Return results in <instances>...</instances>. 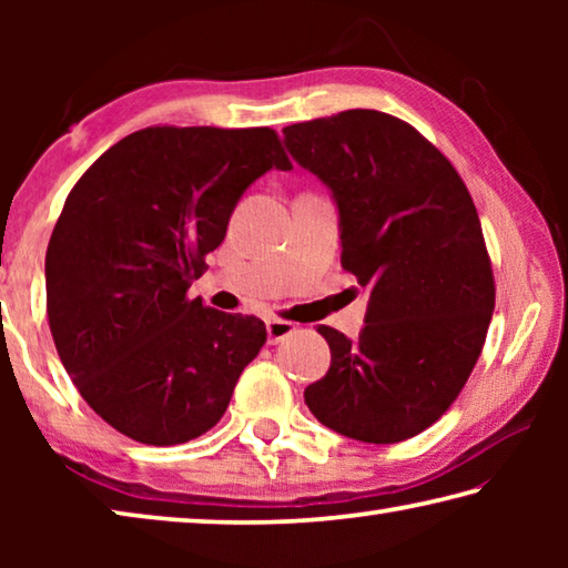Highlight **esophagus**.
Here are the masks:
<instances>
[{
  "mask_svg": "<svg viewBox=\"0 0 568 568\" xmlns=\"http://www.w3.org/2000/svg\"><path fill=\"white\" fill-rule=\"evenodd\" d=\"M265 331H267V343L275 345V343L285 341L287 335H293V333H295V323H291V321H281V318H273V321H267V323H265Z\"/></svg>",
  "mask_w": 568,
  "mask_h": 568,
  "instance_id": "34e87169",
  "label": "esophagus"
}]
</instances>
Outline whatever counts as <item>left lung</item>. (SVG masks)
Masks as SVG:
<instances>
[{
  "label": "left lung",
  "mask_w": 568,
  "mask_h": 568,
  "mask_svg": "<svg viewBox=\"0 0 568 568\" xmlns=\"http://www.w3.org/2000/svg\"><path fill=\"white\" fill-rule=\"evenodd\" d=\"M283 134L331 190L341 263L368 291L358 338L318 328L331 368L305 403L335 434L398 444L444 416L484 348L496 287L476 205L454 165L393 114L345 110Z\"/></svg>",
  "instance_id": "1"
}]
</instances>
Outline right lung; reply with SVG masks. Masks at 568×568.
I'll list each match as a JSON object with an SVG mask.
<instances>
[{
	"instance_id": "obj_1",
	"label": "right lung",
	"mask_w": 568,
	"mask_h": 568,
	"mask_svg": "<svg viewBox=\"0 0 568 568\" xmlns=\"http://www.w3.org/2000/svg\"><path fill=\"white\" fill-rule=\"evenodd\" d=\"M291 170L275 130L145 128L64 200L47 247V318L88 406L148 446L203 436L261 353L265 323L190 301L237 200Z\"/></svg>"
}]
</instances>
